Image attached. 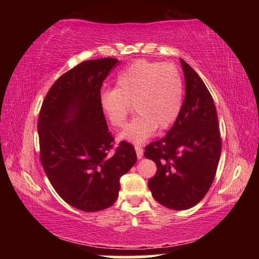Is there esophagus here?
Instances as JSON below:
<instances>
[{"instance_id": "esophagus-1", "label": "esophagus", "mask_w": 259, "mask_h": 259, "mask_svg": "<svg viewBox=\"0 0 259 259\" xmlns=\"http://www.w3.org/2000/svg\"><path fill=\"white\" fill-rule=\"evenodd\" d=\"M135 148H136V153H137V157H138V159H142V157H143V154H144V150H143V147L140 146V145H136V146H135Z\"/></svg>"}]
</instances>
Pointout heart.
Wrapping results in <instances>:
<instances>
[{
  "instance_id": "obj_1",
  "label": "heart",
  "mask_w": 259,
  "mask_h": 259,
  "mask_svg": "<svg viewBox=\"0 0 259 259\" xmlns=\"http://www.w3.org/2000/svg\"><path fill=\"white\" fill-rule=\"evenodd\" d=\"M184 99V81L172 64L139 59L116 77L113 90L100 94L103 115L113 128L125 124L130 106L138 114L126 125L122 139L140 144L154 133L165 130L177 120Z\"/></svg>"
}]
</instances>
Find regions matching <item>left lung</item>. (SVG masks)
<instances>
[{
  "mask_svg": "<svg viewBox=\"0 0 259 259\" xmlns=\"http://www.w3.org/2000/svg\"><path fill=\"white\" fill-rule=\"evenodd\" d=\"M185 100L172 128L145 147L144 155L156 164L148 181L153 198L166 208L194 207L207 194L216 176L222 138L212 96L201 77L181 59Z\"/></svg>",
  "mask_w": 259,
  "mask_h": 259,
  "instance_id": "left-lung-1",
  "label": "left lung"
}]
</instances>
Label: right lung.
Here are the masks:
<instances>
[{"label": "right lung", "mask_w": 259, "mask_h": 259, "mask_svg": "<svg viewBox=\"0 0 259 259\" xmlns=\"http://www.w3.org/2000/svg\"><path fill=\"white\" fill-rule=\"evenodd\" d=\"M119 60H85L64 73L43 100L37 131L40 159L65 202L98 211L115 202L120 178L136 161L135 147L114 137L99 105L100 88Z\"/></svg>", "instance_id": "right-lung-1"}]
</instances>
